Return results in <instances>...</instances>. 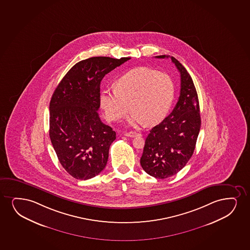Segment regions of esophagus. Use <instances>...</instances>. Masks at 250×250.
I'll use <instances>...</instances> for the list:
<instances>
[{
  "label": "esophagus",
  "instance_id": "34e87169",
  "mask_svg": "<svg viewBox=\"0 0 250 250\" xmlns=\"http://www.w3.org/2000/svg\"><path fill=\"white\" fill-rule=\"evenodd\" d=\"M124 135L126 137H130V138H134V137L141 136V134L136 132H126L124 133Z\"/></svg>",
  "mask_w": 250,
  "mask_h": 250
}]
</instances>
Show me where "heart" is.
Masks as SVG:
<instances>
[{"label": "heart", "mask_w": 250, "mask_h": 250, "mask_svg": "<svg viewBox=\"0 0 250 250\" xmlns=\"http://www.w3.org/2000/svg\"><path fill=\"white\" fill-rule=\"evenodd\" d=\"M174 95V83L167 74L141 66L120 77L116 89H104L101 106L108 121L121 120L131 110V125H154L167 116Z\"/></svg>", "instance_id": "1"}]
</instances>
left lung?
<instances>
[{
    "mask_svg": "<svg viewBox=\"0 0 250 250\" xmlns=\"http://www.w3.org/2000/svg\"><path fill=\"white\" fill-rule=\"evenodd\" d=\"M171 59L180 73V96L171 114L149 131L140 158L145 171L159 179L171 177L185 167L193 155L201 125L193 79L175 57Z\"/></svg>",
    "mask_w": 250,
    "mask_h": 250,
    "instance_id": "left-lung-1",
    "label": "left lung"
}]
</instances>
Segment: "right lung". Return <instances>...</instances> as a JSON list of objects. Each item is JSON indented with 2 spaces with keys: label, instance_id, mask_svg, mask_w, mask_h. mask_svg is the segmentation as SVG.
Returning <instances> with one entry per match:
<instances>
[{
  "label": "right lung",
  "instance_id": "obj_1",
  "mask_svg": "<svg viewBox=\"0 0 250 250\" xmlns=\"http://www.w3.org/2000/svg\"><path fill=\"white\" fill-rule=\"evenodd\" d=\"M129 59L95 57L80 61L54 91L49 134L61 165L76 179H90L106 166L116 133L99 117L100 86L105 74Z\"/></svg>",
  "mask_w": 250,
  "mask_h": 250
}]
</instances>
